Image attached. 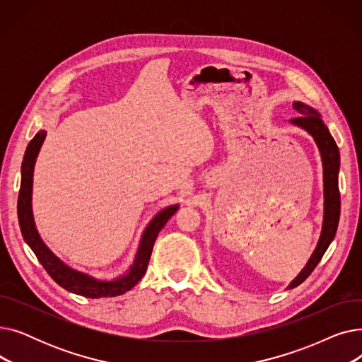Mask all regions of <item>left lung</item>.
<instances>
[{"label": "left lung", "mask_w": 362, "mask_h": 362, "mask_svg": "<svg viewBox=\"0 0 362 362\" xmlns=\"http://www.w3.org/2000/svg\"><path fill=\"white\" fill-rule=\"evenodd\" d=\"M293 108L299 112V116L292 119L291 123L305 129L314 138L322 161V179H325V220H322V230L317 248L311 255L305 267L299 273V276L289 284V288H296L305 280L317 267V264L327 251L332 243L340 216V192H339V148L330 135L329 129L322 123L320 114L302 103H293Z\"/></svg>", "instance_id": "obj_1"}]
</instances>
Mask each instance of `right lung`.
Masks as SVG:
<instances>
[{"mask_svg":"<svg viewBox=\"0 0 362 362\" xmlns=\"http://www.w3.org/2000/svg\"><path fill=\"white\" fill-rule=\"evenodd\" d=\"M45 136H47L45 130H40L36 133L35 138L29 142L26 148L23 163H22V183H21V191H18V199H17V216H18V224H21V230L25 242L30 246V250L35 252L37 261L42 264V267L54 279V281L59 283L62 288H64L71 293L82 295L86 298H111V296H117L130 291L144 277L151 254H152V248H154L156 239L160 230L168 221V218L177 211L179 205H171L164 208V210L160 211L146 226L139 243L136 258L133 261L130 270L124 276H120L119 279L111 280V281H103L98 279H93L85 273L73 270L47 248V245L42 242L40 233H37L35 221H33V214H32L33 167H35L37 152H40Z\"/></svg>","mask_w":362,"mask_h":362,"instance_id":"1","label":"right lung"}]
</instances>
